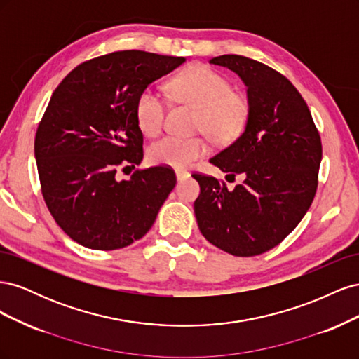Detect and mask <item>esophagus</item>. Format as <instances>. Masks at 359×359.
<instances>
[{"instance_id": "1", "label": "esophagus", "mask_w": 359, "mask_h": 359, "mask_svg": "<svg viewBox=\"0 0 359 359\" xmlns=\"http://www.w3.org/2000/svg\"><path fill=\"white\" fill-rule=\"evenodd\" d=\"M175 175H177V180H178V181H182V180H186V178L190 177V172L184 170V169H177V170H175Z\"/></svg>"}]
</instances>
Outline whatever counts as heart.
<instances>
[{"label": "heart", "mask_w": 359, "mask_h": 359, "mask_svg": "<svg viewBox=\"0 0 359 359\" xmlns=\"http://www.w3.org/2000/svg\"><path fill=\"white\" fill-rule=\"evenodd\" d=\"M173 100L196 109L194 128L217 144H231L240 137L250 118V103L232 83L208 66H190L168 82ZM135 115L139 128L147 136H156L165 124L166 102L153 88L139 94ZM208 153V144L201 136H165L148 148V158L160 166L182 169Z\"/></svg>", "instance_id": "heart-1"}]
</instances>
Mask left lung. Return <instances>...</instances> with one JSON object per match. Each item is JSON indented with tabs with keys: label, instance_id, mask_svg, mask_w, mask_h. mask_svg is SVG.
<instances>
[{
	"label": "left lung",
	"instance_id": "8db88e82",
	"mask_svg": "<svg viewBox=\"0 0 359 359\" xmlns=\"http://www.w3.org/2000/svg\"><path fill=\"white\" fill-rule=\"evenodd\" d=\"M247 86L250 118L244 133L210 158L232 178L233 190L214 177L193 173L201 194L194 201L199 231L233 256H256L280 244L309 211L318 189L322 144L309 106L292 82L265 64L220 55Z\"/></svg>",
	"mask_w": 359,
	"mask_h": 359
}]
</instances>
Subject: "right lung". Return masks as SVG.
<instances>
[{
  "label": "right lung",
  "mask_w": 359,
  "mask_h": 359,
  "mask_svg": "<svg viewBox=\"0 0 359 359\" xmlns=\"http://www.w3.org/2000/svg\"><path fill=\"white\" fill-rule=\"evenodd\" d=\"M186 61L144 50H119L85 61L53 91L39 124L34 154L41 194L57 224L93 250L140 240L177 184L169 166L116 170L144 158L135 106L149 83Z\"/></svg>",
  "instance_id": "add662e5"
}]
</instances>
